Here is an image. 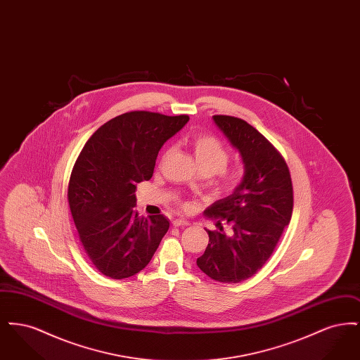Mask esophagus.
Wrapping results in <instances>:
<instances>
[{
	"mask_svg": "<svg viewBox=\"0 0 360 360\" xmlns=\"http://www.w3.org/2000/svg\"><path fill=\"white\" fill-rule=\"evenodd\" d=\"M188 220H185V219H176V220H174L172 221V225L174 226H188Z\"/></svg>",
	"mask_w": 360,
	"mask_h": 360,
	"instance_id": "34e87169",
	"label": "esophagus"
}]
</instances>
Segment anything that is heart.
<instances>
[{
	"label": "heart",
	"mask_w": 360,
	"mask_h": 360,
	"mask_svg": "<svg viewBox=\"0 0 360 360\" xmlns=\"http://www.w3.org/2000/svg\"><path fill=\"white\" fill-rule=\"evenodd\" d=\"M188 147L200 170L210 175L217 174L223 188H233L240 185L244 176V170L241 166L226 169L231 151L217 137L197 134L188 137ZM179 205L184 210H191L194 206L188 201H182Z\"/></svg>",
	"instance_id": "heart-1"
}]
</instances>
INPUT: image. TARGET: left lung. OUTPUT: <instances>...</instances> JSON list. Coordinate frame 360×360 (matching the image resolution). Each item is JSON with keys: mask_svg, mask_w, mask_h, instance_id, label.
<instances>
[{"mask_svg": "<svg viewBox=\"0 0 360 360\" xmlns=\"http://www.w3.org/2000/svg\"><path fill=\"white\" fill-rule=\"evenodd\" d=\"M213 120L241 155L244 176L231 195L206 209L217 229H206L209 243L197 266L214 281L239 283L263 267L290 223L292 184L283 156L252 125L223 115Z\"/></svg>", "mask_w": 360, "mask_h": 360, "instance_id": "8db88e82", "label": "left lung"}]
</instances>
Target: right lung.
Instances as JSON below:
<instances>
[{
	"mask_svg": "<svg viewBox=\"0 0 360 360\" xmlns=\"http://www.w3.org/2000/svg\"><path fill=\"white\" fill-rule=\"evenodd\" d=\"M188 115L135 110L105 122L86 141L70 176V210L86 255L112 279L141 271L170 223L163 214L140 217L137 184L151 179L162 146Z\"/></svg>",
	"mask_w": 360,
	"mask_h": 360,
	"instance_id": "add662e5",
	"label": "right lung"
}]
</instances>
